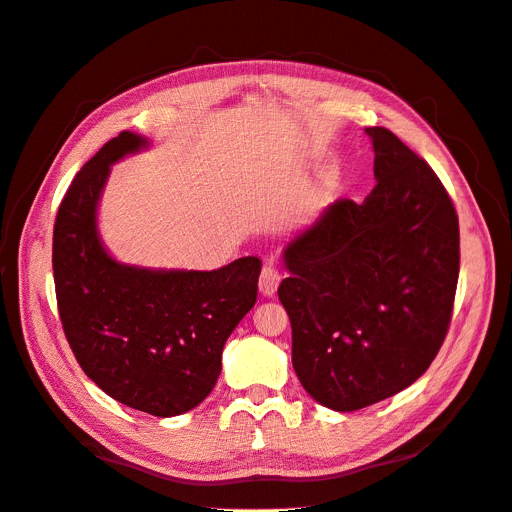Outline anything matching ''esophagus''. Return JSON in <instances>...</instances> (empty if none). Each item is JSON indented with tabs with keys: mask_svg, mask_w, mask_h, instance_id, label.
<instances>
[{
	"mask_svg": "<svg viewBox=\"0 0 512 512\" xmlns=\"http://www.w3.org/2000/svg\"><path fill=\"white\" fill-rule=\"evenodd\" d=\"M280 282H282V273L277 271L275 265H267L265 269H262L260 280H258L262 297H275V292H277V286H280Z\"/></svg>",
	"mask_w": 512,
	"mask_h": 512,
	"instance_id": "1",
	"label": "esophagus"
}]
</instances>
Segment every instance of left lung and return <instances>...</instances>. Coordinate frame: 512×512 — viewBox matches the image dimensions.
I'll return each mask as SVG.
<instances>
[{"label": "left lung", "mask_w": 512, "mask_h": 512, "mask_svg": "<svg viewBox=\"0 0 512 512\" xmlns=\"http://www.w3.org/2000/svg\"><path fill=\"white\" fill-rule=\"evenodd\" d=\"M376 188L339 198L284 247L277 288L292 367L320 406L354 412L408 389L446 337L459 277V222L425 160L365 128Z\"/></svg>", "instance_id": "obj_1"}]
</instances>
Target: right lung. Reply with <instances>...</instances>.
Segmentation results:
<instances>
[{
    "label": "right lung",
    "mask_w": 512,
    "mask_h": 512,
    "mask_svg": "<svg viewBox=\"0 0 512 512\" xmlns=\"http://www.w3.org/2000/svg\"><path fill=\"white\" fill-rule=\"evenodd\" d=\"M149 147L123 130L79 170L57 211L53 275L61 324L87 378L119 404L166 418L213 391L226 339L256 303L262 262L151 269L106 250L98 209L111 166Z\"/></svg>",
    "instance_id": "right-lung-1"
}]
</instances>
